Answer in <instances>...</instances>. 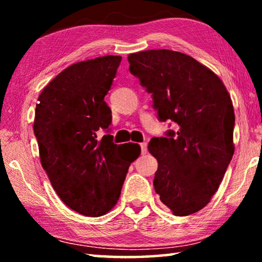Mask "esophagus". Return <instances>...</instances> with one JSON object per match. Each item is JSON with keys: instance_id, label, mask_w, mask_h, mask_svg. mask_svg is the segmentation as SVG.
Wrapping results in <instances>:
<instances>
[{"instance_id": "obj_1", "label": "esophagus", "mask_w": 262, "mask_h": 262, "mask_svg": "<svg viewBox=\"0 0 262 262\" xmlns=\"http://www.w3.org/2000/svg\"><path fill=\"white\" fill-rule=\"evenodd\" d=\"M140 145H141V152L143 154V155L147 154V151H148V148H147L148 145H147V143H145V142H143V143H141Z\"/></svg>"}]
</instances>
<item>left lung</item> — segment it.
<instances>
[{
	"label": "left lung",
	"instance_id": "8db88e82",
	"mask_svg": "<svg viewBox=\"0 0 262 262\" xmlns=\"http://www.w3.org/2000/svg\"><path fill=\"white\" fill-rule=\"evenodd\" d=\"M129 72L152 97L158 120L177 123L154 137V187L176 216L201 210L219 189L231 162L234 112L223 82L192 56L170 50L128 55Z\"/></svg>",
	"mask_w": 262,
	"mask_h": 262
}]
</instances>
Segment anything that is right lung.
Wrapping results in <instances>:
<instances>
[{"mask_svg":"<svg viewBox=\"0 0 262 262\" xmlns=\"http://www.w3.org/2000/svg\"><path fill=\"white\" fill-rule=\"evenodd\" d=\"M121 56L107 55L66 68L41 91L33 130L40 162L56 194L78 214L98 217L120 196L130 163L140 156L136 143L115 144L105 103Z\"/></svg>","mask_w":262,"mask_h":262,"instance_id":"right-lung-1","label":"right lung"}]
</instances>
